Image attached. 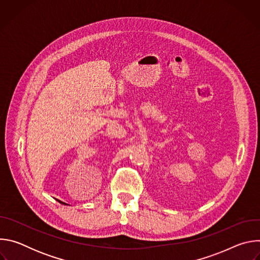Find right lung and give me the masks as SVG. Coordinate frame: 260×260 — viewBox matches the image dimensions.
<instances>
[{
    "label": "right lung",
    "instance_id": "obj_1",
    "mask_svg": "<svg viewBox=\"0 0 260 260\" xmlns=\"http://www.w3.org/2000/svg\"><path fill=\"white\" fill-rule=\"evenodd\" d=\"M57 202L60 203V204H62V205H67V206H68V204H66V203H63V202H61V201H58V200H57Z\"/></svg>",
    "mask_w": 260,
    "mask_h": 260
}]
</instances>
